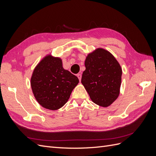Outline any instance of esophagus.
Wrapping results in <instances>:
<instances>
[{
    "label": "esophagus",
    "mask_w": 156,
    "mask_h": 156,
    "mask_svg": "<svg viewBox=\"0 0 156 156\" xmlns=\"http://www.w3.org/2000/svg\"><path fill=\"white\" fill-rule=\"evenodd\" d=\"M77 76L78 79H79V81H81V77H82L81 74V73H78Z\"/></svg>",
    "instance_id": "esophagus-1"
}]
</instances>
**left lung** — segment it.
<instances>
[{
	"label": "left lung",
	"instance_id": "left-lung-1",
	"mask_svg": "<svg viewBox=\"0 0 156 156\" xmlns=\"http://www.w3.org/2000/svg\"><path fill=\"white\" fill-rule=\"evenodd\" d=\"M81 83L96 104L107 107L120 94L122 70L110 52L98 48L89 53L84 61Z\"/></svg>",
	"mask_w": 156,
	"mask_h": 156
}]
</instances>
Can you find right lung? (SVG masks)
Returning <instances> with one entry per match:
<instances>
[{
  "mask_svg": "<svg viewBox=\"0 0 156 156\" xmlns=\"http://www.w3.org/2000/svg\"><path fill=\"white\" fill-rule=\"evenodd\" d=\"M78 83V78L64 69L62 59L51 55L37 64L30 79L36 100L41 106L52 111L66 103Z\"/></svg>",
  "mask_w": 156,
  "mask_h": 156,
  "instance_id": "right-lung-1",
  "label": "right lung"
}]
</instances>
